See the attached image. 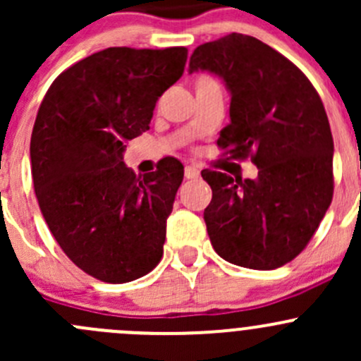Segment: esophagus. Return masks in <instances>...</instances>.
<instances>
[{"label": "esophagus", "instance_id": "obj_1", "mask_svg": "<svg viewBox=\"0 0 361 361\" xmlns=\"http://www.w3.org/2000/svg\"><path fill=\"white\" fill-rule=\"evenodd\" d=\"M185 178H187V180H195V178H199L197 167H194V166L185 167Z\"/></svg>", "mask_w": 361, "mask_h": 361}]
</instances>
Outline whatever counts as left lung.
Instances as JSON below:
<instances>
[{
    "label": "left lung",
    "mask_w": 361,
    "mask_h": 361,
    "mask_svg": "<svg viewBox=\"0 0 361 361\" xmlns=\"http://www.w3.org/2000/svg\"><path fill=\"white\" fill-rule=\"evenodd\" d=\"M190 73L211 71L231 90V123L218 147L258 167L255 180L204 169L213 190L207 235L224 260L271 271L307 246L334 195V140L322 97L292 61L248 35L204 43Z\"/></svg>",
    "instance_id": "obj_1"
}]
</instances>
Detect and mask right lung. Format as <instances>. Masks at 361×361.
<instances>
[{"instance_id":"add662e5","label":"right lung","mask_w":361,"mask_h":361,"mask_svg":"<svg viewBox=\"0 0 361 361\" xmlns=\"http://www.w3.org/2000/svg\"><path fill=\"white\" fill-rule=\"evenodd\" d=\"M187 54L110 47L61 73L39 104L29 148L39 209L69 260L99 281H134L162 258L183 164L166 157L136 176L123 150L150 129Z\"/></svg>"}]
</instances>
